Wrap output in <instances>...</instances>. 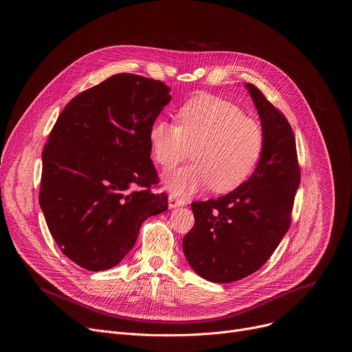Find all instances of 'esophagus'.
<instances>
[{
    "mask_svg": "<svg viewBox=\"0 0 352 352\" xmlns=\"http://www.w3.org/2000/svg\"><path fill=\"white\" fill-rule=\"evenodd\" d=\"M185 205V202L182 199H178V197H175L174 195H170L168 196V208L170 209H175V208H181V206H184Z\"/></svg>",
    "mask_w": 352,
    "mask_h": 352,
    "instance_id": "1",
    "label": "esophagus"
}]
</instances>
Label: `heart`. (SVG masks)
I'll return each instance as SVG.
<instances>
[{"mask_svg": "<svg viewBox=\"0 0 352 352\" xmlns=\"http://www.w3.org/2000/svg\"><path fill=\"white\" fill-rule=\"evenodd\" d=\"M177 121L178 126L157 118L148 126L150 152L164 170L184 162L192 147L195 164L164 177L174 196L209 186L227 193L256 168L263 153V131L234 103L216 96H196L178 110Z\"/></svg>", "mask_w": 352, "mask_h": 352, "instance_id": "obj_1", "label": "heart"}]
</instances>
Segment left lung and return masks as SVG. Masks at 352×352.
I'll use <instances>...</instances> for the list:
<instances>
[{
  "instance_id": "obj_1",
  "label": "left lung",
  "mask_w": 352,
  "mask_h": 352,
  "mask_svg": "<svg viewBox=\"0 0 352 352\" xmlns=\"http://www.w3.org/2000/svg\"><path fill=\"white\" fill-rule=\"evenodd\" d=\"M245 87L262 122V157L239 188L192 204L195 226L182 241L193 272L220 284L255 273L273 255L289 228L300 179L295 136L287 118L256 86Z\"/></svg>"
}]
</instances>
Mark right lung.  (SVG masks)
Wrapping results in <instances>:
<instances>
[{
	"instance_id": "right-lung-1",
	"label": "right lung",
	"mask_w": 352,
	"mask_h": 352,
	"mask_svg": "<svg viewBox=\"0 0 352 352\" xmlns=\"http://www.w3.org/2000/svg\"><path fill=\"white\" fill-rule=\"evenodd\" d=\"M171 102L162 80L114 75L74 97L43 150L38 202L63 254L90 272L117 266L142 223L168 209L148 126Z\"/></svg>"
}]
</instances>
